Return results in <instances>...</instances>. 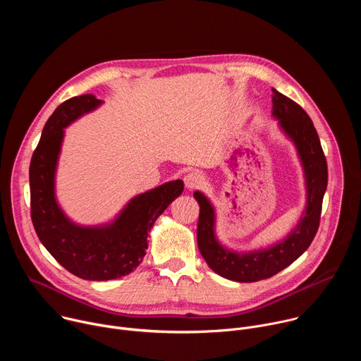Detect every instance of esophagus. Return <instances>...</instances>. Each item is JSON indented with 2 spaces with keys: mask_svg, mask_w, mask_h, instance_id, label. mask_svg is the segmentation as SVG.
<instances>
[{
  "mask_svg": "<svg viewBox=\"0 0 361 361\" xmlns=\"http://www.w3.org/2000/svg\"><path fill=\"white\" fill-rule=\"evenodd\" d=\"M184 184H185V188L187 190H192V188H197L202 184V177L200 173L197 171H192V173H188L185 177H184Z\"/></svg>",
  "mask_w": 361,
  "mask_h": 361,
  "instance_id": "1",
  "label": "esophagus"
}]
</instances>
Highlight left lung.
<instances>
[{
    "mask_svg": "<svg viewBox=\"0 0 361 361\" xmlns=\"http://www.w3.org/2000/svg\"><path fill=\"white\" fill-rule=\"evenodd\" d=\"M273 113L280 130L295 145L304 171L307 201L298 224L287 237L267 248L248 252L224 247L216 234V210L201 191L194 192L200 205L197 243L209 267L219 276L238 283L269 279L288 267L312 244L320 224L322 204L327 188V161L319 134L308 114L284 94L273 88Z\"/></svg>",
    "mask_w": 361,
    "mask_h": 361,
    "instance_id": "left-lung-1",
    "label": "left lung"
}]
</instances>
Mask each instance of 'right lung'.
Here are the masks:
<instances>
[{"label": "right lung", "mask_w": 361, "mask_h": 361, "mask_svg": "<svg viewBox=\"0 0 361 361\" xmlns=\"http://www.w3.org/2000/svg\"><path fill=\"white\" fill-rule=\"evenodd\" d=\"M101 104L92 94L64 101L45 123L30 164L31 220L39 241L66 270L91 281L134 271L144 259L154 223L184 190V183L174 180L138 194L107 224L78 226L66 216L56 198L64 128Z\"/></svg>", "instance_id": "1"}]
</instances>
